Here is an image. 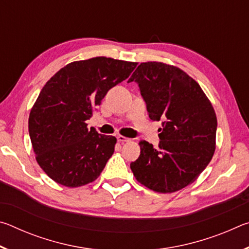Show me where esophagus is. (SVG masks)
<instances>
[{
	"instance_id": "obj_1",
	"label": "esophagus",
	"mask_w": 249,
	"mask_h": 249,
	"mask_svg": "<svg viewBox=\"0 0 249 249\" xmlns=\"http://www.w3.org/2000/svg\"><path fill=\"white\" fill-rule=\"evenodd\" d=\"M117 141H119L120 142H129L130 140H129V138H127V137L122 136V135H120V136H117Z\"/></svg>"
}]
</instances>
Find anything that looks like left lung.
<instances>
[{"instance_id":"8db88e82","label":"left lung","mask_w":249,"mask_h":249,"mask_svg":"<svg viewBox=\"0 0 249 249\" xmlns=\"http://www.w3.org/2000/svg\"><path fill=\"white\" fill-rule=\"evenodd\" d=\"M140 86L150 120H165L158 148L141 141L130 163L141 184L172 193L197 179L215 151L217 120L211 101L195 79L176 66L142 62L128 80Z\"/></svg>"}]
</instances>
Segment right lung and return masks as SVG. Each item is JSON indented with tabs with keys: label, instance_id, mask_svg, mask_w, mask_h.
<instances>
[{
	"label": "right lung",
	"instance_id": "right-lung-1",
	"mask_svg": "<svg viewBox=\"0 0 249 249\" xmlns=\"http://www.w3.org/2000/svg\"><path fill=\"white\" fill-rule=\"evenodd\" d=\"M136 66L94 57L70 62L46 82L29 113L28 130L37 162L54 182L78 188L98 179L116 138L89 129L86 121Z\"/></svg>",
	"mask_w": 249,
	"mask_h": 249
}]
</instances>
